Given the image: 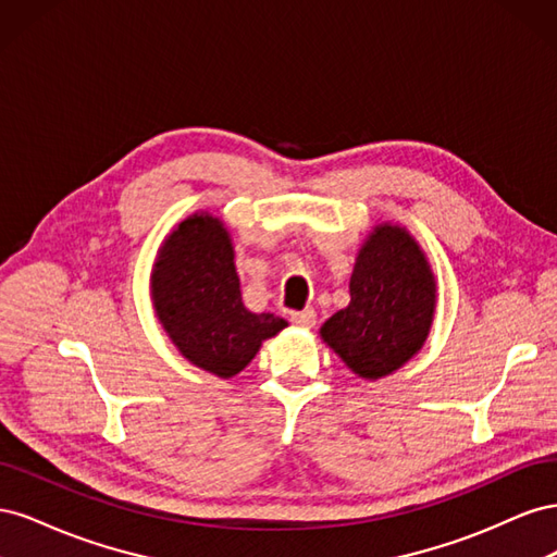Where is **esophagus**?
<instances>
[{"instance_id": "1", "label": "esophagus", "mask_w": 557, "mask_h": 557, "mask_svg": "<svg viewBox=\"0 0 557 557\" xmlns=\"http://www.w3.org/2000/svg\"><path fill=\"white\" fill-rule=\"evenodd\" d=\"M290 320H293V325H297V327L311 330L315 325V311L313 309H305V311L290 313Z\"/></svg>"}]
</instances>
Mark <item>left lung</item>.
Here are the masks:
<instances>
[{"label": "left lung", "instance_id": "obj_1", "mask_svg": "<svg viewBox=\"0 0 557 557\" xmlns=\"http://www.w3.org/2000/svg\"><path fill=\"white\" fill-rule=\"evenodd\" d=\"M436 283L411 234L383 223L362 244L350 276V305L327 318L320 336L350 372L376 381L423 348Z\"/></svg>", "mask_w": 557, "mask_h": 557}]
</instances>
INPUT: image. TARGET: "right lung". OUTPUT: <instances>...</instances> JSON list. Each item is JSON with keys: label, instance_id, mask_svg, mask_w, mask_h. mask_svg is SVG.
<instances>
[{"label": "right lung", "instance_id": "1", "mask_svg": "<svg viewBox=\"0 0 557 557\" xmlns=\"http://www.w3.org/2000/svg\"><path fill=\"white\" fill-rule=\"evenodd\" d=\"M150 297L181 356L221 379L237 376L264 339L288 327L278 315L244 307L230 232L211 213L188 215L164 239Z\"/></svg>", "mask_w": 557, "mask_h": 557}]
</instances>
